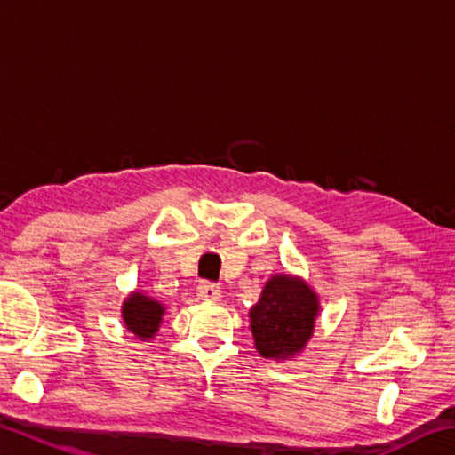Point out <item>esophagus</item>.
<instances>
[{"label":"esophagus","mask_w":455,"mask_h":455,"mask_svg":"<svg viewBox=\"0 0 455 455\" xmlns=\"http://www.w3.org/2000/svg\"><path fill=\"white\" fill-rule=\"evenodd\" d=\"M196 295H198V299H203V301H217V299L220 297V287L217 283L203 281L198 284Z\"/></svg>","instance_id":"esophagus-1"}]
</instances>
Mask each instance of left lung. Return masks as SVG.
Wrapping results in <instances>:
<instances>
[{
    "label": "left lung",
    "instance_id": "obj_1",
    "mask_svg": "<svg viewBox=\"0 0 455 455\" xmlns=\"http://www.w3.org/2000/svg\"><path fill=\"white\" fill-rule=\"evenodd\" d=\"M317 295L299 279L276 275L251 309L255 347L267 359H287L305 347L317 317Z\"/></svg>",
    "mask_w": 455,
    "mask_h": 455
}]
</instances>
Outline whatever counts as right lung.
Masks as SVG:
<instances>
[{
	"label": "right lung",
	"mask_w": 455,
	"mask_h": 455,
	"mask_svg": "<svg viewBox=\"0 0 455 455\" xmlns=\"http://www.w3.org/2000/svg\"><path fill=\"white\" fill-rule=\"evenodd\" d=\"M163 315L164 307L158 301H152L150 297L140 295V292H132L124 307H122L126 329L140 339L154 337L160 321H163Z\"/></svg>",
	"instance_id": "obj_1"
}]
</instances>
